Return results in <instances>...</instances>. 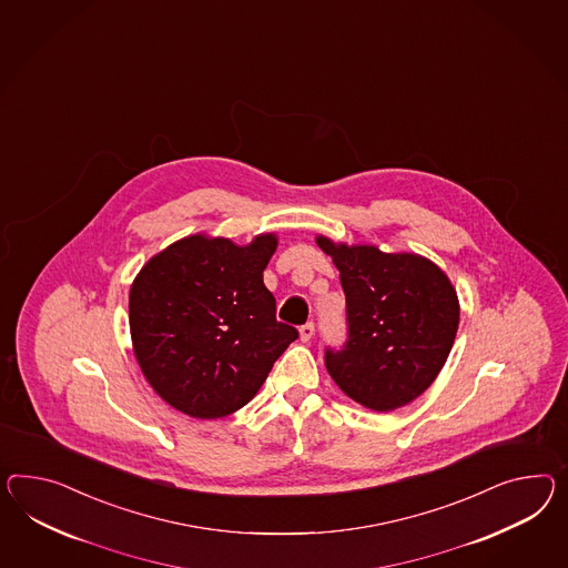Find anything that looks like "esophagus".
Returning <instances> with one entry per match:
<instances>
[{"instance_id":"34e87169","label":"esophagus","mask_w":568,"mask_h":568,"mask_svg":"<svg viewBox=\"0 0 568 568\" xmlns=\"http://www.w3.org/2000/svg\"><path fill=\"white\" fill-rule=\"evenodd\" d=\"M313 334H315V325L313 323H305L303 327H301V339L303 342H311V337H313Z\"/></svg>"}]
</instances>
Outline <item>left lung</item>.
I'll list each match as a JSON object with an SVG mask.
<instances>
[{
    "label": "left lung",
    "instance_id": "left-lung-1",
    "mask_svg": "<svg viewBox=\"0 0 568 568\" xmlns=\"http://www.w3.org/2000/svg\"><path fill=\"white\" fill-rule=\"evenodd\" d=\"M320 245L346 294L348 342L325 352L335 385L356 404L392 412L426 392L447 363L459 327V298L437 263L375 245Z\"/></svg>",
    "mask_w": 568,
    "mask_h": 568
}]
</instances>
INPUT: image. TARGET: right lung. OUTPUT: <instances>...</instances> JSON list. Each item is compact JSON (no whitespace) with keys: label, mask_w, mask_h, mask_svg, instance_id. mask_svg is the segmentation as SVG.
Returning <instances> with one entry per match:
<instances>
[{"label":"right lung","mask_w":568,"mask_h":568,"mask_svg":"<svg viewBox=\"0 0 568 568\" xmlns=\"http://www.w3.org/2000/svg\"><path fill=\"white\" fill-rule=\"evenodd\" d=\"M274 233L248 245L191 234L162 248L133 280L135 361L169 406L200 420L233 414L260 392L298 332L276 320L263 270Z\"/></svg>","instance_id":"add662e5"}]
</instances>
